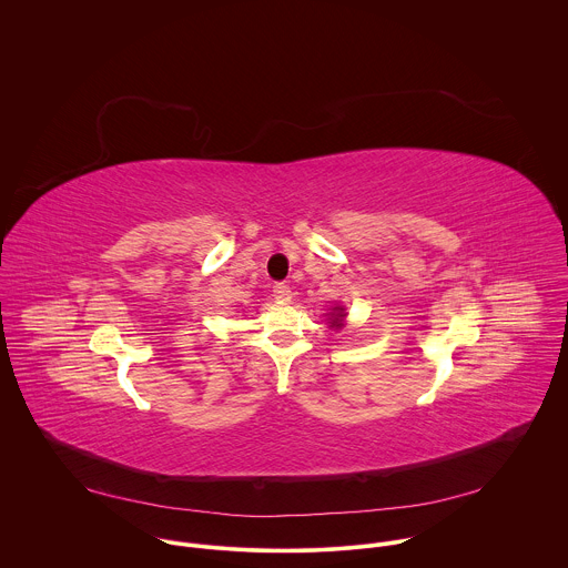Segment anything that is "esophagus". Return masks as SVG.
<instances>
[{"label": "esophagus", "instance_id": "obj_1", "mask_svg": "<svg viewBox=\"0 0 568 568\" xmlns=\"http://www.w3.org/2000/svg\"><path fill=\"white\" fill-rule=\"evenodd\" d=\"M273 295H275L277 300H288V297H291V286L284 284V282H277V284L273 286Z\"/></svg>", "mask_w": 568, "mask_h": 568}]
</instances>
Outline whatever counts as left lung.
I'll return each instance as SVG.
<instances>
[{"instance_id": "8db88e82", "label": "left lung", "mask_w": 568, "mask_h": 568, "mask_svg": "<svg viewBox=\"0 0 568 568\" xmlns=\"http://www.w3.org/2000/svg\"><path fill=\"white\" fill-rule=\"evenodd\" d=\"M339 311H344V308H339ZM342 320H344V315L339 313L337 317H335V322H333V326H342Z\"/></svg>"}]
</instances>
